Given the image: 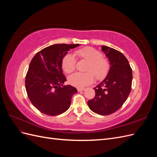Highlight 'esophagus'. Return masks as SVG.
Wrapping results in <instances>:
<instances>
[{"mask_svg":"<svg viewBox=\"0 0 157 157\" xmlns=\"http://www.w3.org/2000/svg\"><path fill=\"white\" fill-rule=\"evenodd\" d=\"M78 92H81V91H84V88H77Z\"/></svg>","mask_w":157,"mask_h":157,"instance_id":"34e87169","label":"esophagus"}]
</instances>
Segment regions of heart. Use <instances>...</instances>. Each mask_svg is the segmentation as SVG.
<instances>
[{"label": "heart", "mask_w": 157, "mask_h": 157, "mask_svg": "<svg viewBox=\"0 0 157 157\" xmlns=\"http://www.w3.org/2000/svg\"><path fill=\"white\" fill-rule=\"evenodd\" d=\"M81 61L88 63L86 71L88 73H77L71 75L68 78L69 83L77 88H84L92 84L94 80V76L98 80H102L108 75L111 68L109 61L105 58L100 52L92 47H86L75 51ZM77 61L75 57L70 54L66 55L62 61V68L65 73L73 72L76 67Z\"/></svg>", "instance_id": "1"}]
</instances>
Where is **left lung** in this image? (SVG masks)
<instances>
[{
    "mask_svg": "<svg viewBox=\"0 0 157 157\" xmlns=\"http://www.w3.org/2000/svg\"><path fill=\"white\" fill-rule=\"evenodd\" d=\"M101 50L110 61L111 68L106 78L94 88L96 96L88 101V105L94 113L109 115L118 111L129 96L132 70L121 52L106 46H102Z\"/></svg>",
    "mask_w": 157,
    "mask_h": 157,
    "instance_id": "obj_1",
    "label": "left lung"
}]
</instances>
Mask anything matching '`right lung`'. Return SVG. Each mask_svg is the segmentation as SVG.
Masks as SVG:
<instances>
[{
    "instance_id": "add662e5",
    "label": "right lung",
    "mask_w": 157,
    "mask_h": 157,
    "mask_svg": "<svg viewBox=\"0 0 157 157\" xmlns=\"http://www.w3.org/2000/svg\"><path fill=\"white\" fill-rule=\"evenodd\" d=\"M79 44H56L46 47L33 57L25 77L28 98L38 110L49 116H56L69 108L76 88L63 85L66 78L62 61L67 52Z\"/></svg>"
}]
</instances>
